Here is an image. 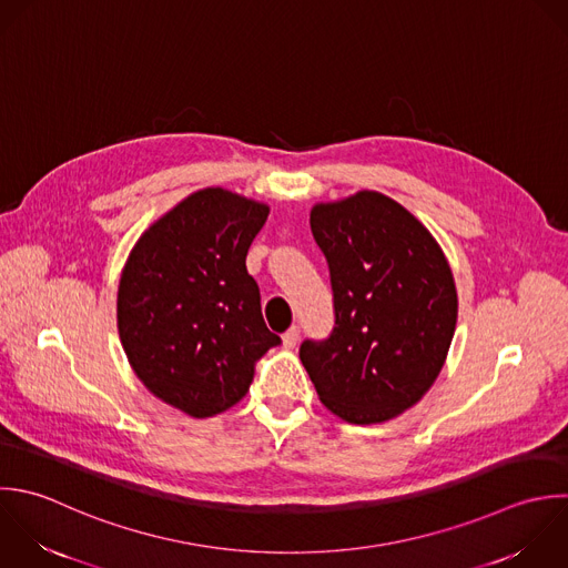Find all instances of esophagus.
<instances>
[{
  "instance_id": "1",
  "label": "esophagus",
  "mask_w": 568,
  "mask_h": 568,
  "mask_svg": "<svg viewBox=\"0 0 568 568\" xmlns=\"http://www.w3.org/2000/svg\"><path fill=\"white\" fill-rule=\"evenodd\" d=\"M298 338H301V327H298V325H292V327L283 334V345H285L287 349H292V347H296Z\"/></svg>"
}]
</instances>
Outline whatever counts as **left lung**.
Listing matches in <instances>:
<instances>
[{"label": "left lung", "instance_id": "left-lung-1", "mask_svg": "<svg viewBox=\"0 0 568 568\" xmlns=\"http://www.w3.org/2000/svg\"><path fill=\"white\" fill-rule=\"evenodd\" d=\"M310 225L329 267L334 327L301 343V363L343 420H389L445 365L458 318L449 263L423 223L378 192L321 203Z\"/></svg>", "mask_w": 568, "mask_h": 568}]
</instances>
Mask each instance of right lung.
<instances>
[{
    "label": "right lung",
    "mask_w": 568,
    "mask_h": 568,
    "mask_svg": "<svg viewBox=\"0 0 568 568\" xmlns=\"http://www.w3.org/2000/svg\"><path fill=\"white\" fill-rule=\"evenodd\" d=\"M267 212L221 187L194 192L139 239L121 274L125 356L156 398L192 418L236 405L256 363L281 345L245 267Z\"/></svg>",
    "instance_id": "add662e5"
}]
</instances>
